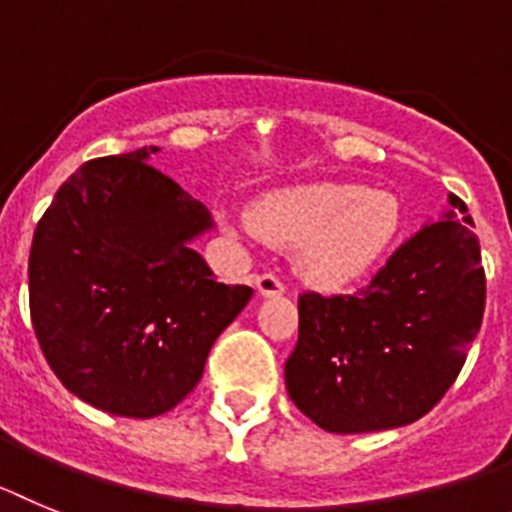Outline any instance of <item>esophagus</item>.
I'll return each instance as SVG.
<instances>
[{"label":"esophagus","instance_id":"obj_1","mask_svg":"<svg viewBox=\"0 0 512 512\" xmlns=\"http://www.w3.org/2000/svg\"><path fill=\"white\" fill-rule=\"evenodd\" d=\"M255 288H257V293H260V296H265V299H273V296H283V293H286V286H283V283L270 273L257 275Z\"/></svg>","mask_w":512,"mask_h":512}]
</instances>
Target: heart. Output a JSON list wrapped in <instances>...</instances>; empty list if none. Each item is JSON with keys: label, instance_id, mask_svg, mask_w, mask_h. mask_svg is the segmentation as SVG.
Returning a JSON list of instances; mask_svg holds the SVG:
<instances>
[{"label": "heart", "instance_id": "1", "mask_svg": "<svg viewBox=\"0 0 512 512\" xmlns=\"http://www.w3.org/2000/svg\"><path fill=\"white\" fill-rule=\"evenodd\" d=\"M399 201L358 182H314L270 195L252 213L262 239L301 247L299 270L342 288L376 265L399 229Z\"/></svg>", "mask_w": 512, "mask_h": 512}]
</instances>
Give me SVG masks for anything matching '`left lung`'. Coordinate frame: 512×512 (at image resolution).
<instances>
[{
    "label": "left lung",
    "mask_w": 512,
    "mask_h": 512,
    "mask_svg": "<svg viewBox=\"0 0 512 512\" xmlns=\"http://www.w3.org/2000/svg\"><path fill=\"white\" fill-rule=\"evenodd\" d=\"M353 296H299L286 361L293 404L327 433H376L428 415L482 327L484 268L461 198Z\"/></svg>",
    "instance_id": "left-lung-1"
}]
</instances>
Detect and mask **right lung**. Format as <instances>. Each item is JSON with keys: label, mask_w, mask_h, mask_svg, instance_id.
<instances>
[{"label": "right lung", "mask_w": 512, "mask_h": 512, "mask_svg": "<svg viewBox=\"0 0 512 512\" xmlns=\"http://www.w3.org/2000/svg\"><path fill=\"white\" fill-rule=\"evenodd\" d=\"M157 151L84 162L38 221L28 262L51 371L82 402L141 420L188 397L252 299L250 286L213 281L190 247L211 211L146 164Z\"/></svg>", "instance_id": "right-lung-1"}]
</instances>
